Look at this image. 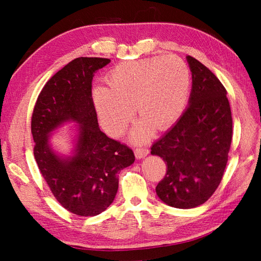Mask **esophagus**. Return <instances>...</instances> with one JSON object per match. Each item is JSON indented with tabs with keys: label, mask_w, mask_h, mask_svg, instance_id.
<instances>
[{
	"label": "esophagus",
	"mask_w": 261,
	"mask_h": 261,
	"mask_svg": "<svg viewBox=\"0 0 261 261\" xmlns=\"http://www.w3.org/2000/svg\"><path fill=\"white\" fill-rule=\"evenodd\" d=\"M148 153H149V149L146 148V147H138L135 150V154H136V157L138 159H141L143 157H146Z\"/></svg>",
	"instance_id": "esophagus-1"
}]
</instances>
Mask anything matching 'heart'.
<instances>
[{
    "mask_svg": "<svg viewBox=\"0 0 261 261\" xmlns=\"http://www.w3.org/2000/svg\"><path fill=\"white\" fill-rule=\"evenodd\" d=\"M107 85L94 87L92 99L102 125L119 135L130 122L134 108L153 130L170 125L185 109L191 80L185 63L167 56L120 63L110 70ZM143 134L142 125L135 136Z\"/></svg>",
    "mask_w": 261,
    "mask_h": 261,
    "instance_id": "obj_1",
    "label": "heart"
}]
</instances>
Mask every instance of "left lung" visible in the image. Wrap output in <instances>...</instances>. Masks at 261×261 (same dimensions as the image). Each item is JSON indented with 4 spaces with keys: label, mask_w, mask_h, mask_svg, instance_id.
Segmentation results:
<instances>
[{
    "label": "left lung",
    "mask_w": 261,
    "mask_h": 261,
    "mask_svg": "<svg viewBox=\"0 0 261 261\" xmlns=\"http://www.w3.org/2000/svg\"><path fill=\"white\" fill-rule=\"evenodd\" d=\"M192 71L188 108L151 147L167 166L158 197L169 206L193 208L213 195L222 179L232 140L226 90L206 66L187 56Z\"/></svg>",
    "instance_id": "8db88e82"
}]
</instances>
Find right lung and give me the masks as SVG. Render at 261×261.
Listing matches in <instances>:
<instances>
[{"mask_svg":"<svg viewBox=\"0 0 261 261\" xmlns=\"http://www.w3.org/2000/svg\"><path fill=\"white\" fill-rule=\"evenodd\" d=\"M110 62L97 57L71 60L43 86L31 118L39 170L59 204L80 216L107 210L118 192L119 171L135 162L132 149L98 127L92 81ZM69 120L79 123V137L74 156L64 159L53 152L48 135Z\"/></svg>","mask_w":261,"mask_h":261,"instance_id":"obj_1","label":"right lung"}]
</instances>
